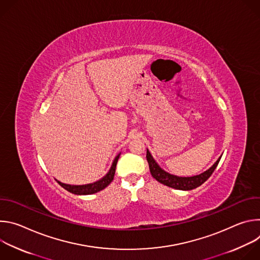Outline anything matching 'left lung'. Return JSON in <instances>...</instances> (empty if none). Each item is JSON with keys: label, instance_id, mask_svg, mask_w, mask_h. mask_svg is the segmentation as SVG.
<instances>
[{"label": "left lung", "instance_id": "left-lung-1", "mask_svg": "<svg viewBox=\"0 0 260 260\" xmlns=\"http://www.w3.org/2000/svg\"><path fill=\"white\" fill-rule=\"evenodd\" d=\"M222 156V155H221ZM221 156L216 160V162L207 171H205L204 173L200 174V175H196V176H191V177H179L173 174H170L168 172H166L165 170H162L158 164L155 161V159L153 158V156L151 155V153L149 152V150L147 149V154H146V158L148 164H149V169H150V173L152 175V177L157 180L159 183L167 185L169 187L175 188V189H179V190H191L194 189L201 185L206 182L210 176L212 175V173L215 171L216 167L218 166Z\"/></svg>", "mask_w": 260, "mask_h": 260}]
</instances>
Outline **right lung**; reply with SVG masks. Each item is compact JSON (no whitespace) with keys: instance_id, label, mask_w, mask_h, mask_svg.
Segmentation results:
<instances>
[{"instance_id":"right-lung-1","label":"right lung","mask_w":260,"mask_h":260,"mask_svg":"<svg viewBox=\"0 0 260 260\" xmlns=\"http://www.w3.org/2000/svg\"><path fill=\"white\" fill-rule=\"evenodd\" d=\"M120 156V153L114 158L112 166H111L109 172L100 180L93 182V183H89V184H84V185H71V184H66V183H61L60 181H57V183L60 185L61 187H63L66 190H68L71 193L77 194V196H87V194H93L96 193L101 190H103L104 188H106L108 185L112 182V180L114 179V175H115V169H116V165L118 161V158Z\"/></svg>"}]
</instances>
